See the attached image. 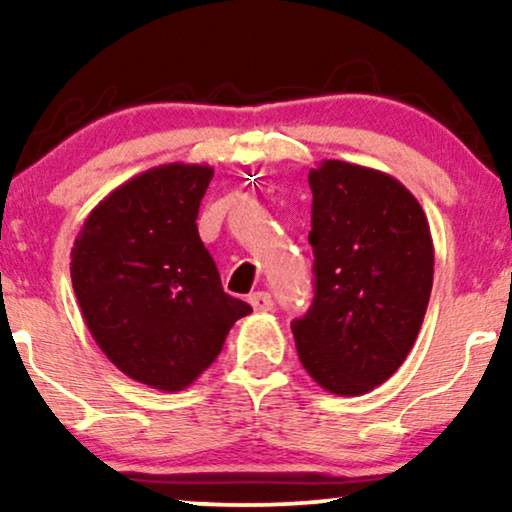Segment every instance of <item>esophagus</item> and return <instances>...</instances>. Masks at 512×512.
Returning <instances> with one entry per match:
<instances>
[{"mask_svg": "<svg viewBox=\"0 0 512 512\" xmlns=\"http://www.w3.org/2000/svg\"><path fill=\"white\" fill-rule=\"evenodd\" d=\"M248 301H250V305H252V310H257V313H267V310L274 308L272 296H269V293H264V291L250 293Z\"/></svg>", "mask_w": 512, "mask_h": 512, "instance_id": "esophagus-1", "label": "esophagus"}]
</instances>
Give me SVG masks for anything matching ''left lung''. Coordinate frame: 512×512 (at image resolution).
<instances>
[{"instance_id": "obj_1", "label": "left lung", "mask_w": 512, "mask_h": 512, "mask_svg": "<svg viewBox=\"0 0 512 512\" xmlns=\"http://www.w3.org/2000/svg\"><path fill=\"white\" fill-rule=\"evenodd\" d=\"M315 298L291 322L298 358L332 395L383 385L419 337L433 286L428 219L402 182L346 161L310 168Z\"/></svg>"}]
</instances>
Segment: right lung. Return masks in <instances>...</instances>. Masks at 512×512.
Wrapping results in <instances>:
<instances>
[{
	"label": "right lung",
	"instance_id": "1",
	"mask_svg": "<svg viewBox=\"0 0 512 512\" xmlns=\"http://www.w3.org/2000/svg\"><path fill=\"white\" fill-rule=\"evenodd\" d=\"M214 168L166 163L134 175L86 216L72 284L96 344L122 373L161 392L195 383L233 322L252 313L228 296L197 231Z\"/></svg>",
	"mask_w": 512,
	"mask_h": 512
}]
</instances>
